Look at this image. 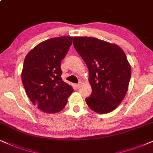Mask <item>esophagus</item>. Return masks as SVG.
I'll return each mask as SVG.
<instances>
[{
	"mask_svg": "<svg viewBox=\"0 0 153 153\" xmlns=\"http://www.w3.org/2000/svg\"><path fill=\"white\" fill-rule=\"evenodd\" d=\"M82 83L80 82L79 83V84H76V88H79L81 87V86H82Z\"/></svg>",
	"mask_w": 153,
	"mask_h": 153,
	"instance_id": "obj_1",
	"label": "esophagus"
}]
</instances>
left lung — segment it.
<instances>
[{
    "label": "left lung",
    "mask_w": 153,
    "mask_h": 153,
    "mask_svg": "<svg viewBox=\"0 0 153 153\" xmlns=\"http://www.w3.org/2000/svg\"><path fill=\"white\" fill-rule=\"evenodd\" d=\"M74 47L87 65L92 93L88 106L98 114L111 112L123 100L131 76L125 52L116 44L96 37H74Z\"/></svg>",
    "instance_id": "1"
}]
</instances>
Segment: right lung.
<instances>
[{
    "label": "right lung",
    "mask_w": 153,
    "mask_h": 153,
    "mask_svg": "<svg viewBox=\"0 0 153 153\" xmlns=\"http://www.w3.org/2000/svg\"><path fill=\"white\" fill-rule=\"evenodd\" d=\"M72 39L69 36L48 39L35 46L25 58L22 84L31 102L45 113L61 111L74 91L62 81L60 67Z\"/></svg>",
    "instance_id": "obj_1"
}]
</instances>
